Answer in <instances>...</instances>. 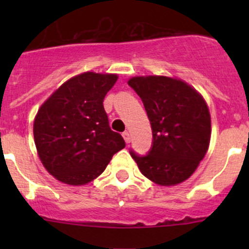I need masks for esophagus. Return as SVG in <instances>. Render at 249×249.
I'll list each match as a JSON object with an SVG mask.
<instances>
[{
  "mask_svg": "<svg viewBox=\"0 0 249 249\" xmlns=\"http://www.w3.org/2000/svg\"><path fill=\"white\" fill-rule=\"evenodd\" d=\"M123 137H124L125 142H126V143H130V142H131V135H130L129 132H127V131H125L124 134H123Z\"/></svg>",
  "mask_w": 249,
  "mask_h": 249,
  "instance_id": "1",
  "label": "esophagus"
}]
</instances>
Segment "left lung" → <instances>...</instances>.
I'll list each match as a JSON object with an SVG mask.
<instances>
[{
    "label": "left lung",
    "instance_id": "1",
    "mask_svg": "<svg viewBox=\"0 0 249 249\" xmlns=\"http://www.w3.org/2000/svg\"><path fill=\"white\" fill-rule=\"evenodd\" d=\"M127 84L143 102L153 132L149 152L130 150L143 176L173 185L193 175L211 139V117L201 95L182 80L162 76L135 77Z\"/></svg>",
    "mask_w": 249,
    "mask_h": 249
}]
</instances>
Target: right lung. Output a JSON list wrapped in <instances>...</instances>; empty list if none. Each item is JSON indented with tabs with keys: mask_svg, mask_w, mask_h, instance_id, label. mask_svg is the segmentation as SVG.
<instances>
[{
	"mask_svg": "<svg viewBox=\"0 0 249 249\" xmlns=\"http://www.w3.org/2000/svg\"><path fill=\"white\" fill-rule=\"evenodd\" d=\"M117 74H79L61 85L35 118L34 136L42 164L56 179L72 185L91 182L125 147L110 130L104 99Z\"/></svg>",
	"mask_w": 249,
	"mask_h": 249,
	"instance_id": "obj_1",
	"label": "right lung"
}]
</instances>
